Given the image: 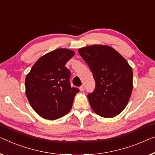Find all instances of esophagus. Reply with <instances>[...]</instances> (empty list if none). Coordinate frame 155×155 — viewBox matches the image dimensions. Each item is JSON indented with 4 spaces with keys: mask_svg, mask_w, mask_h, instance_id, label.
Listing matches in <instances>:
<instances>
[{
    "mask_svg": "<svg viewBox=\"0 0 155 155\" xmlns=\"http://www.w3.org/2000/svg\"><path fill=\"white\" fill-rule=\"evenodd\" d=\"M84 85H82V86H81L80 87H79V89H80V91H84Z\"/></svg>",
    "mask_w": 155,
    "mask_h": 155,
    "instance_id": "1",
    "label": "esophagus"
}]
</instances>
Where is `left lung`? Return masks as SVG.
Wrapping results in <instances>:
<instances>
[{"mask_svg": "<svg viewBox=\"0 0 155 155\" xmlns=\"http://www.w3.org/2000/svg\"><path fill=\"white\" fill-rule=\"evenodd\" d=\"M78 52L88 65L95 81L94 91L88 95L92 110L105 118L120 114L133 90V71L127 61L108 45H90Z\"/></svg>", "mask_w": 155, "mask_h": 155, "instance_id": "obj_1", "label": "left lung"}]
</instances>
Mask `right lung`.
Listing matches in <instances>:
<instances>
[{
  "label": "right lung",
  "instance_id": "right-lung-1",
  "mask_svg": "<svg viewBox=\"0 0 155 155\" xmlns=\"http://www.w3.org/2000/svg\"><path fill=\"white\" fill-rule=\"evenodd\" d=\"M74 55L73 51L65 48L50 52L36 61L26 77V95L43 118L55 120L71 110L79 90L71 87V72L65 64Z\"/></svg>",
  "mask_w": 155,
  "mask_h": 155
}]
</instances>
